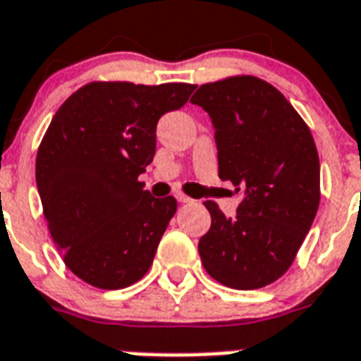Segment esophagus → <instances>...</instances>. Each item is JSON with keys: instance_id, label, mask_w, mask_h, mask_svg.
Segmentation results:
<instances>
[{"instance_id": "obj_1", "label": "esophagus", "mask_w": 361, "mask_h": 361, "mask_svg": "<svg viewBox=\"0 0 361 361\" xmlns=\"http://www.w3.org/2000/svg\"><path fill=\"white\" fill-rule=\"evenodd\" d=\"M175 197H177V201L178 203H192V197H188V195L186 194H183V192H177V194H175Z\"/></svg>"}]
</instances>
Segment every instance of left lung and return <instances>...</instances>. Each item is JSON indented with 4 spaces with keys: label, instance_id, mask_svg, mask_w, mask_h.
I'll list each match as a JSON object with an SVG mask.
<instances>
[{
    "label": "left lung",
    "instance_id": "1",
    "mask_svg": "<svg viewBox=\"0 0 361 361\" xmlns=\"http://www.w3.org/2000/svg\"><path fill=\"white\" fill-rule=\"evenodd\" d=\"M190 102L212 118L219 177L243 192L233 219L205 201L211 228L197 245L201 264L233 290L267 286L290 269L320 205L311 130L275 86L252 75L201 85Z\"/></svg>",
    "mask_w": 361,
    "mask_h": 361
}]
</instances>
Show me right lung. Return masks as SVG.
Listing matches in <instances>:
<instances>
[{
    "instance_id": "1",
    "label": "right lung",
    "mask_w": 361,
    "mask_h": 361,
    "mask_svg": "<svg viewBox=\"0 0 361 361\" xmlns=\"http://www.w3.org/2000/svg\"><path fill=\"white\" fill-rule=\"evenodd\" d=\"M195 85L88 82L61 103L39 145L35 180L50 235L80 281L120 290L147 275L173 195L154 197L139 175L156 152V124Z\"/></svg>"
}]
</instances>
